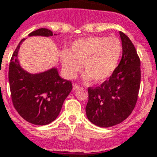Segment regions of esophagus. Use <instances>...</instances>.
Returning a JSON list of instances; mask_svg holds the SVG:
<instances>
[{
    "mask_svg": "<svg viewBox=\"0 0 157 157\" xmlns=\"http://www.w3.org/2000/svg\"><path fill=\"white\" fill-rule=\"evenodd\" d=\"M79 88H81V86H80L76 85V84H73V90H78Z\"/></svg>",
    "mask_w": 157,
    "mask_h": 157,
    "instance_id": "1",
    "label": "esophagus"
}]
</instances>
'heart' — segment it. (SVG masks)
Here are the masks:
<instances>
[{"instance_id":"1","label":"heart","mask_w":157,"mask_h":157,"mask_svg":"<svg viewBox=\"0 0 157 157\" xmlns=\"http://www.w3.org/2000/svg\"><path fill=\"white\" fill-rule=\"evenodd\" d=\"M123 52L121 41L117 38L92 36L78 39L69 51L60 53L63 70L67 78L72 79L83 64L86 77L96 83L107 80L118 67Z\"/></svg>"}]
</instances>
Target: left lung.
Here are the masks:
<instances>
[{
    "label": "left lung",
    "mask_w": 157,
    "mask_h": 157,
    "mask_svg": "<svg viewBox=\"0 0 157 157\" xmlns=\"http://www.w3.org/2000/svg\"><path fill=\"white\" fill-rule=\"evenodd\" d=\"M123 45L120 63L101 86L88 88L86 113L92 124L101 128L114 126L125 120L133 110L141 82V62L134 45L119 32Z\"/></svg>",
    "instance_id": "obj_1"
}]
</instances>
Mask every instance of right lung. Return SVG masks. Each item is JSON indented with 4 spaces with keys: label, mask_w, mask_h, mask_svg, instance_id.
I'll list each match as a JSON object with an SVG mask.
<instances>
[{
    "label": "right lung",
    "mask_w": 157,
    "mask_h": 157,
    "mask_svg": "<svg viewBox=\"0 0 157 157\" xmlns=\"http://www.w3.org/2000/svg\"><path fill=\"white\" fill-rule=\"evenodd\" d=\"M45 28L33 31L31 36H52ZM55 35V34H54ZM25 39L18 44L9 67V83L14 107L21 117L30 124L47 125L57 118L63 102L72 90L70 81L61 78L56 67L31 74L20 65L18 54Z\"/></svg>",
    "instance_id": "right-lung-1"
}]
</instances>
